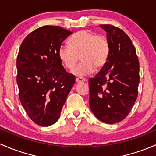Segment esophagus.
Returning a JSON list of instances; mask_svg holds the SVG:
<instances>
[{
	"label": "esophagus",
	"mask_w": 156,
	"mask_h": 156,
	"mask_svg": "<svg viewBox=\"0 0 156 156\" xmlns=\"http://www.w3.org/2000/svg\"><path fill=\"white\" fill-rule=\"evenodd\" d=\"M75 81H76L77 83H80L82 82V81H87V79L84 78H81V77H78V78H76V79H75Z\"/></svg>",
	"instance_id": "obj_1"
}]
</instances>
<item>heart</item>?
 <instances>
[{"mask_svg":"<svg viewBox=\"0 0 156 156\" xmlns=\"http://www.w3.org/2000/svg\"><path fill=\"white\" fill-rule=\"evenodd\" d=\"M109 54V43L106 36L82 30L74 34L69 40V46L61 44L58 56L66 68L72 69L80 58L82 61L72 73L83 76L96 69L103 66Z\"/></svg>","mask_w":156,"mask_h":156,"instance_id":"1","label":"heart"}]
</instances>
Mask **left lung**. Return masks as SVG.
I'll list each match as a JSON object with an SVG mask.
<instances>
[{"label":"left lung","mask_w":156,"mask_h":156,"mask_svg":"<svg viewBox=\"0 0 156 156\" xmlns=\"http://www.w3.org/2000/svg\"><path fill=\"white\" fill-rule=\"evenodd\" d=\"M106 33L109 54L100 72L89 79L90 107L106 124L127 117L136 102L140 82V63L136 49L123 30L100 25Z\"/></svg>","instance_id":"left-lung-1"}]
</instances>
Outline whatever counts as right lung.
Masks as SVG:
<instances>
[{
    "label": "right lung",
    "mask_w": 156,
    "mask_h": 156,
    "mask_svg": "<svg viewBox=\"0 0 156 156\" xmlns=\"http://www.w3.org/2000/svg\"><path fill=\"white\" fill-rule=\"evenodd\" d=\"M72 31L44 26L23 40L17 56L19 97L29 117L47 127L59 119L75 77L62 66L58 50Z\"/></svg>",
    "instance_id": "obj_1"
}]
</instances>
